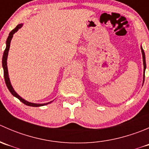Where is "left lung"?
Listing matches in <instances>:
<instances>
[{
	"label": "left lung",
	"mask_w": 149,
	"mask_h": 149,
	"mask_svg": "<svg viewBox=\"0 0 149 149\" xmlns=\"http://www.w3.org/2000/svg\"><path fill=\"white\" fill-rule=\"evenodd\" d=\"M141 51H142V55H143V71H144V74H143V80L144 78H145V70H146V58H145V53H144V51L143 49V48L141 47Z\"/></svg>",
	"instance_id": "left-lung-1"
}]
</instances>
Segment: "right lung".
<instances>
[{"label": "right lung", "mask_w": 149, "mask_h": 149, "mask_svg": "<svg viewBox=\"0 0 149 149\" xmlns=\"http://www.w3.org/2000/svg\"><path fill=\"white\" fill-rule=\"evenodd\" d=\"M22 24H19L16 26V27L14 29L12 30L10 32L9 36H8V39H7L6 41V47L5 51L3 52V60H2V64H3V75H4V79H5V82L6 84L7 87H8V90L10 91V92L11 93L12 95L16 97V98L19 99L22 102H23L24 104L28 105V106H31V107H40V106H43V105H46L48 104L51 103L52 102H49L45 103V104H34V103H31L29 102L26 101L24 99H22L20 96L18 95L16 93V91H14V89L12 87L11 84H10V80H9V77H8V68H7V57H8V50H9V47H10V41H11V39L13 37V34L15 32L18 31L20 28H22Z\"/></svg>", "instance_id": "obj_1"}]
</instances>
